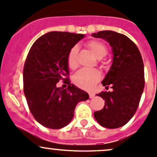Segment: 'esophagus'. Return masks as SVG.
<instances>
[{
  "instance_id": "obj_1",
  "label": "esophagus",
  "mask_w": 157,
  "mask_h": 157,
  "mask_svg": "<svg viewBox=\"0 0 157 157\" xmlns=\"http://www.w3.org/2000/svg\"><path fill=\"white\" fill-rule=\"evenodd\" d=\"M89 97H90V98H93L94 97V94L90 93V94H89Z\"/></svg>"
}]
</instances>
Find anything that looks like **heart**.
<instances>
[{
  "instance_id": "heart-1",
  "label": "heart",
  "mask_w": 157,
  "mask_h": 157,
  "mask_svg": "<svg viewBox=\"0 0 157 157\" xmlns=\"http://www.w3.org/2000/svg\"><path fill=\"white\" fill-rule=\"evenodd\" d=\"M87 47L90 50L91 54L98 59H102L107 54L106 46L99 41H90L88 43ZM78 52V46H74L68 54L67 63L70 69H75L78 67V59H77ZM101 77V72L97 69H93V70L81 69L74 76V82L81 88L90 90L100 80Z\"/></svg>"
}]
</instances>
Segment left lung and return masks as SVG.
Here are the masks:
<instances>
[{
    "instance_id": "left-lung-1",
    "label": "left lung",
    "mask_w": 157,
    "mask_h": 157,
    "mask_svg": "<svg viewBox=\"0 0 157 157\" xmlns=\"http://www.w3.org/2000/svg\"><path fill=\"white\" fill-rule=\"evenodd\" d=\"M91 35L107 41L113 55L110 69L101 82L106 88L111 85L113 90L97 94L105 105L94 116L103 127L117 128L125 125L138 107L144 88L143 59L138 47L125 35L106 30Z\"/></svg>"
}]
</instances>
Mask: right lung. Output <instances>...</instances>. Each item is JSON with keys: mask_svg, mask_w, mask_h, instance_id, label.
Segmentation results:
<instances>
[{"mask_svg": "<svg viewBox=\"0 0 157 157\" xmlns=\"http://www.w3.org/2000/svg\"><path fill=\"white\" fill-rule=\"evenodd\" d=\"M82 34L50 32L35 41L23 69L24 94L32 116L43 126L52 129L65 127L72 121L78 102L89 98L87 92L69 78L68 54ZM67 80V89L58 88L60 79Z\"/></svg>", "mask_w": 157, "mask_h": 157, "instance_id": "right-lung-1", "label": "right lung"}]
</instances>
